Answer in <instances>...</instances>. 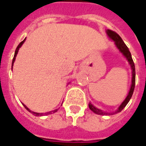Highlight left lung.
<instances>
[{"label":"left lung","instance_id":"obj_1","mask_svg":"<svg viewBox=\"0 0 146 146\" xmlns=\"http://www.w3.org/2000/svg\"><path fill=\"white\" fill-rule=\"evenodd\" d=\"M106 33H107V36L109 37L110 39L113 40L114 42V44L115 46L117 48V49L120 52L123 54L124 57L126 58V60L129 62V65H130L131 70H132V83H131L130 89L129 91V93L126 96V98H125V100L123 101L121 104L119 105V107H118V109L116 110V111L113 112H105L103 111L102 110H100L95 107L94 106L91 102L89 103V108L91 110L95 113L96 114H98V115H113V114H116L117 113H119L123 110L124 107H126L127 104L129 103V100L132 98L133 96V91H134V88H135V65H134V62H133V58H132V55H131V53L129 50L128 47L126 46V45L124 43V42L123 41V39H121V37L119 36V35L117 34L116 33L113 32L110 30H106Z\"/></svg>","mask_w":146,"mask_h":146}]
</instances>
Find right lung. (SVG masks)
Here are the masks:
<instances>
[{
  "label": "right lung",
  "instance_id": "1",
  "mask_svg": "<svg viewBox=\"0 0 146 146\" xmlns=\"http://www.w3.org/2000/svg\"><path fill=\"white\" fill-rule=\"evenodd\" d=\"M25 40H26V38H25V39H23V41L21 42H20V43L19 44V45H18V46H17V48H16L15 53H14V56H13V61H12V69H13V63H14V62H15L16 57H17V55L18 51H19V49H20V47L22 46L23 44L24 43ZM22 104H23V103H22ZM23 105L24 106L25 108H26V109H27V110H28V111L30 112V113H32L33 114H34V115H36V116H43V115H48V114H51V113H55V112H57V110H58V109H56V110H52V111H49V112H48V113H36V112L31 111V110H30L29 109V108H28V107H27V106H26V105L24 104H23Z\"/></svg>",
  "mask_w": 146,
  "mask_h": 146
}]
</instances>
